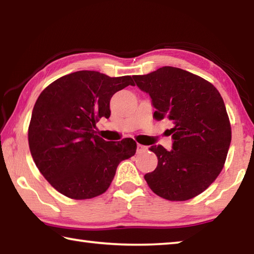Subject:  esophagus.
Returning a JSON list of instances; mask_svg holds the SVG:
<instances>
[{
  "label": "esophagus",
  "mask_w": 254,
  "mask_h": 254,
  "mask_svg": "<svg viewBox=\"0 0 254 254\" xmlns=\"http://www.w3.org/2000/svg\"><path fill=\"white\" fill-rule=\"evenodd\" d=\"M145 149H147V148H145L144 145H142V144H139V143L136 144V151H137V152H142V151H144Z\"/></svg>",
  "instance_id": "1"
}]
</instances>
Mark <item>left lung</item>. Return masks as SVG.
I'll return each instance as SVG.
<instances>
[{"label":"left lung","mask_w":254,"mask_h":254,"mask_svg":"<svg viewBox=\"0 0 254 254\" xmlns=\"http://www.w3.org/2000/svg\"><path fill=\"white\" fill-rule=\"evenodd\" d=\"M149 94L157 121L169 120L173 148L150 147L158 166L144 175L151 190L168 200L199 195L223 169L231 144V124L224 101L214 86L180 68L165 66L133 77Z\"/></svg>","instance_id":"left-lung-1"}]
</instances>
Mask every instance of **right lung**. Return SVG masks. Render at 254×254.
Wrapping results in <instances>:
<instances>
[{
    "mask_svg": "<svg viewBox=\"0 0 254 254\" xmlns=\"http://www.w3.org/2000/svg\"><path fill=\"white\" fill-rule=\"evenodd\" d=\"M128 85L134 86L131 76L80 70L60 77L38 97L28 132L30 152L63 195L87 199L103 194L119 163L134 156L131 137L109 142L95 134L98 120L110 118L112 96Z\"/></svg>",
    "mask_w": 254,
    "mask_h": 254,
    "instance_id": "right-lung-1",
    "label": "right lung"
}]
</instances>
